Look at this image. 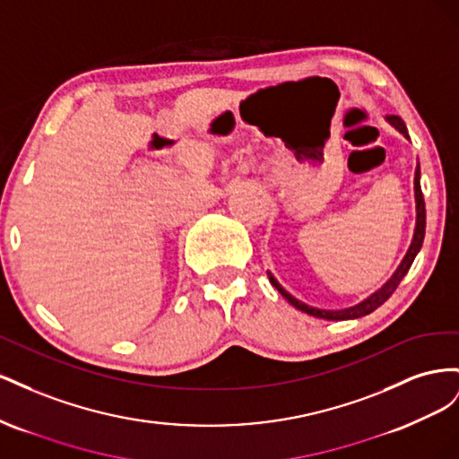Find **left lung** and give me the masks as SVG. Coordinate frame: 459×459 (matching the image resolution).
<instances>
[{"label": "left lung", "instance_id": "8db88e82", "mask_svg": "<svg viewBox=\"0 0 459 459\" xmlns=\"http://www.w3.org/2000/svg\"><path fill=\"white\" fill-rule=\"evenodd\" d=\"M386 122L391 124V126H394L402 135L406 137V140H410V134H408V128L404 120H402L400 117H386ZM421 170H420V162L418 166H415V176H413V195H415V228H413V238H411V243H410V248L406 256L402 258L400 266L396 268V272L391 275V280H388L381 289L375 290V293H371L368 299H364L362 302L354 304V307L351 308H342V310H322V308H316V307H308L307 302H300L299 299H295L290 293H287V290L280 285V281L275 280V277L272 275V272L268 270V277H270V283L280 290L281 297L289 302L293 304V307L304 314L308 316H314V317H322V319H333V322H339V319H356V317H362V316H368L371 314L373 310H377L381 304L391 297L394 293V289L398 287V283L404 280V275L408 273V270L411 268V264L415 260V256H418L420 248L423 245V239H425V201H423V193H421Z\"/></svg>", "mask_w": 459, "mask_h": 459}]
</instances>
